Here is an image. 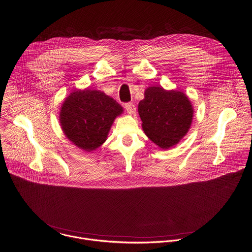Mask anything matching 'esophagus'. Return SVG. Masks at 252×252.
<instances>
[{
	"label": "esophagus",
	"instance_id": "34e87169",
	"mask_svg": "<svg viewBox=\"0 0 252 252\" xmlns=\"http://www.w3.org/2000/svg\"><path fill=\"white\" fill-rule=\"evenodd\" d=\"M125 108L127 111V113H129L131 115H134L135 112H136V108H135V106L132 103H126L125 104Z\"/></svg>",
	"mask_w": 252,
	"mask_h": 252
}]
</instances>
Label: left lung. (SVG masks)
Instances as JSON below:
<instances>
[{"mask_svg":"<svg viewBox=\"0 0 252 252\" xmlns=\"http://www.w3.org/2000/svg\"><path fill=\"white\" fill-rule=\"evenodd\" d=\"M138 114L147 137L158 147L169 149L188 133L194 108L184 93L154 86L145 90Z\"/></svg>","mask_w":252,"mask_h":252,"instance_id":"8db88e82","label":"left lung"}]
</instances>
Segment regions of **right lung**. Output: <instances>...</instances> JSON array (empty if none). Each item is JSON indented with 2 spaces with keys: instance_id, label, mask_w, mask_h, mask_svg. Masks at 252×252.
I'll use <instances>...</instances> for the list:
<instances>
[{
  "instance_id": "right-lung-1",
  "label": "right lung",
  "mask_w": 252,
  "mask_h": 252,
  "mask_svg": "<svg viewBox=\"0 0 252 252\" xmlns=\"http://www.w3.org/2000/svg\"><path fill=\"white\" fill-rule=\"evenodd\" d=\"M124 108L97 90H75L63 101L59 123L64 135L79 149L96 150L107 140L115 119Z\"/></svg>"
}]
</instances>
